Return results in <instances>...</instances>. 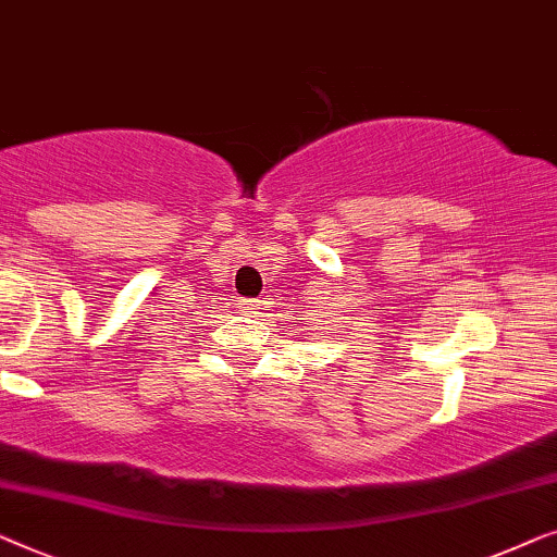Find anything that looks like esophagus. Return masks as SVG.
Segmentation results:
<instances>
[{
	"label": "esophagus",
	"instance_id": "34e87169",
	"mask_svg": "<svg viewBox=\"0 0 557 557\" xmlns=\"http://www.w3.org/2000/svg\"><path fill=\"white\" fill-rule=\"evenodd\" d=\"M239 310L242 315H255L257 310H260V300H239Z\"/></svg>",
	"mask_w": 557,
	"mask_h": 557
}]
</instances>
